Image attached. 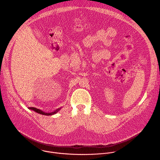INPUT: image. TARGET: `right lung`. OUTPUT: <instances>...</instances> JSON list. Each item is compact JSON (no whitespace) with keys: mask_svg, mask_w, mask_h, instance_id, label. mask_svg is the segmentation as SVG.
Listing matches in <instances>:
<instances>
[{"mask_svg":"<svg viewBox=\"0 0 160 160\" xmlns=\"http://www.w3.org/2000/svg\"><path fill=\"white\" fill-rule=\"evenodd\" d=\"M28 109L30 110H32L39 114H41V115H54L55 113H57L58 112H59L61 109V107L59 108H57V110H54L53 112H43L42 110H41L40 109H38V108H34V107H29L28 108Z\"/></svg>","mask_w":160,"mask_h":160,"instance_id":"1","label":"right lung"}]
</instances>
